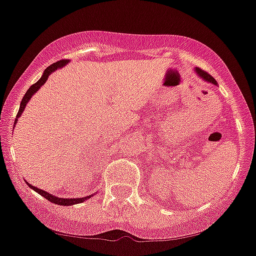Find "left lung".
<instances>
[{
	"label": "left lung",
	"mask_w": 256,
	"mask_h": 256,
	"mask_svg": "<svg viewBox=\"0 0 256 256\" xmlns=\"http://www.w3.org/2000/svg\"><path fill=\"white\" fill-rule=\"evenodd\" d=\"M196 74H198L199 77H200V78H203V80H206V82L213 83V84H215V86L218 84V83H216V80H215L214 78L212 77L210 74H209V73L204 72V70H200V68H196Z\"/></svg>",
	"instance_id": "obj_1"
}]
</instances>
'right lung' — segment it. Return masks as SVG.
Masks as SVG:
<instances>
[{
    "instance_id": "right-lung-1",
    "label": "right lung",
    "mask_w": 256,
    "mask_h": 256,
    "mask_svg": "<svg viewBox=\"0 0 256 256\" xmlns=\"http://www.w3.org/2000/svg\"><path fill=\"white\" fill-rule=\"evenodd\" d=\"M67 63H68L67 60H58V62L53 63V64L50 66V67L46 68L44 72H43V74H42V77L40 78V80H37V82L34 83V84H32L31 87L28 88V90H27V92H26V94H24V98H22L21 104H20L18 113H17L16 120H14V124H16V123H17V120H18V117H21L22 112H24V107H26V106H27L28 100H31L32 96H34V93H36L37 90H38L40 88H41L42 86L44 84L46 80H48V77H50V73L54 72V70H57L58 68H62L63 66H66V64H67ZM27 186H28L31 189H34V192H37V193H38L40 196H44V198L47 199V200H50V203L58 204V206H72V204H80V203H83V202L87 200V199H90V196H84V198H73V199L72 198H70V199L58 198V196H53V194H50V193H47V192L42 190V189L37 188V186H32V184L27 183ZM93 194H94V193H93Z\"/></svg>"
}]
</instances>
